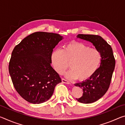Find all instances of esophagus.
Instances as JSON below:
<instances>
[{
  "mask_svg": "<svg viewBox=\"0 0 125 125\" xmlns=\"http://www.w3.org/2000/svg\"><path fill=\"white\" fill-rule=\"evenodd\" d=\"M62 83H65V84H70V83H69V82L68 81V80H65L64 79H63V78H62Z\"/></svg>",
  "mask_w": 125,
  "mask_h": 125,
  "instance_id": "34e87169",
  "label": "esophagus"
}]
</instances>
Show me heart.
Returning a JSON list of instances; mask_svg holds the SVG:
<instances>
[{
  "label": "heart",
  "mask_w": 125,
  "mask_h": 125,
  "mask_svg": "<svg viewBox=\"0 0 125 125\" xmlns=\"http://www.w3.org/2000/svg\"><path fill=\"white\" fill-rule=\"evenodd\" d=\"M100 52L80 42H73L62 50H56L51 54L53 66L57 72L62 74L70 63L71 69L65 73L68 79H88L98 70L101 62Z\"/></svg>",
  "instance_id": "1"
}]
</instances>
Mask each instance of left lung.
<instances>
[{
    "instance_id": "obj_1",
    "label": "left lung",
    "mask_w": 125,
    "mask_h": 125,
    "mask_svg": "<svg viewBox=\"0 0 125 125\" xmlns=\"http://www.w3.org/2000/svg\"><path fill=\"white\" fill-rule=\"evenodd\" d=\"M77 37L91 42L102 56L100 67L94 74L85 81L74 84L83 91L82 96L76 99L80 103L90 104L100 99L108 90L115 68V60L111 46L100 36L79 34Z\"/></svg>"
}]
</instances>
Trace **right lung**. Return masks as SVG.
<instances>
[{
  "label": "right lung",
  "instance_id": "1",
  "mask_svg": "<svg viewBox=\"0 0 125 125\" xmlns=\"http://www.w3.org/2000/svg\"><path fill=\"white\" fill-rule=\"evenodd\" d=\"M63 39L54 33L34 32L12 51L10 75L17 92L28 102L38 104L47 101L62 82L51 64L53 50Z\"/></svg>",
  "mask_w": 125,
  "mask_h": 125
}]
</instances>
